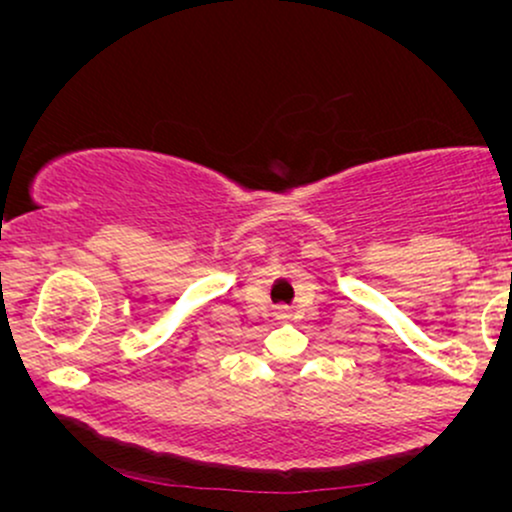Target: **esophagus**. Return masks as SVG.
<instances>
[{
  "instance_id": "34e87169",
  "label": "esophagus",
  "mask_w": 512,
  "mask_h": 512,
  "mask_svg": "<svg viewBox=\"0 0 512 512\" xmlns=\"http://www.w3.org/2000/svg\"><path fill=\"white\" fill-rule=\"evenodd\" d=\"M279 317H289V313H286V310L281 308V310H279Z\"/></svg>"
}]
</instances>
